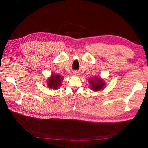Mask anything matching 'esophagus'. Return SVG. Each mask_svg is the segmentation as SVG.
Here are the masks:
<instances>
[{
	"instance_id": "34e87169",
	"label": "esophagus",
	"mask_w": 148,
	"mask_h": 148,
	"mask_svg": "<svg viewBox=\"0 0 148 148\" xmlns=\"http://www.w3.org/2000/svg\"><path fill=\"white\" fill-rule=\"evenodd\" d=\"M74 75H76V76H78V75H79V72H74Z\"/></svg>"
}]
</instances>
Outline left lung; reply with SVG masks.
<instances>
[{
    "mask_svg": "<svg viewBox=\"0 0 148 148\" xmlns=\"http://www.w3.org/2000/svg\"><path fill=\"white\" fill-rule=\"evenodd\" d=\"M89 83L90 84L91 89L93 91H95V92L102 90L105 86L104 81L99 77H94L93 79H90V78Z\"/></svg>",
    "mask_w": 148,
    "mask_h": 148,
    "instance_id": "left-lung-1",
    "label": "left lung"
}]
</instances>
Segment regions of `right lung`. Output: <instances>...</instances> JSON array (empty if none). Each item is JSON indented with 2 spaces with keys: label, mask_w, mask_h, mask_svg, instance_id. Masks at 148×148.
<instances>
[{
  "label": "right lung",
  "mask_w": 148,
  "mask_h": 148,
  "mask_svg": "<svg viewBox=\"0 0 148 148\" xmlns=\"http://www.w3.org/2000/svg\"><path fill=\"white\" fill-rule=\"evenodd\" d=\"M62 80L63 77L61 76L60 75L53 74L48 78L46 82L48 88L53 89L54 90H58V88L61 86Z\"/></svg>",
  "instance_id": "obj_1"
}]
</instances>
